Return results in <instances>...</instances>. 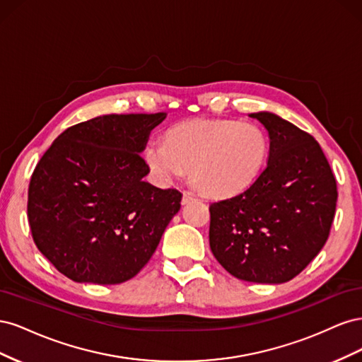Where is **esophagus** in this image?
<instances>
[{"instance_id":"34e87169","label":"esophagus","mask_w":362,"mask_h":362,"mask_svg":"<svg viewBox=\"0 0 362 362\" xmlns=\"http://www.w3.org/2000/svg\"><path fill=\"white\" fill-rule=\"evenodd\" d=\"M193 201H194V196H193L192 193H189V192H184L181 204L185 205V204H190V202H193Z\"/></svg>"}]
</instances>
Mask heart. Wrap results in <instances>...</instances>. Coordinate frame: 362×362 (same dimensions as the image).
<instances>
[{
    "mask_svg": "<svg viewBox=\"0 0 362 362\" xmlns=\"http://www.w3.org/2000/svg\"><path fill=\"white\" fill-rule=\"evenodd\" d=\"M269 137L257 124L235 119H193L172 127L166 144L151 140L145 161L154 180L169 184L189 168V178L208 196L245 192L264 170Z\"/></svg>",
    "mask_w": 362,
    "mask_h": 362,
    "instance_id": "b5f03b06",
    "label": "heart"
}]
</instances>
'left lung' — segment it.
Listing matches in <instances>:
<instances>
[{"label": "left lung", "instance_id": "obj_1", "mask_svg": "<svg viewBox=\"0 0 362 362\" xmlns=\"http://www.w3.org/2000/svg\"><path fill=\"white\" fill-rule=\"evenodd\" d=\"M264 170L245 192L210 205V247L233 276L282 284L298 276L329 237L337 181L317 140L269 112Z\"/></svg>", "mask_w": 362, "mask_h": 362}]
</instances>
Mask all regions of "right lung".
<instances>
[{
    "label": "right lung",
    "mask_w": 362,
    "mask_h": 362,
    "mask_svg": "<svg viewBox=\"0 0 362 362\" xmlns=\"http://www.w3.org/2000/svg\"><path fill=\"white\" fill-rule=\"evenodd\" d=\"M166 113L107 115L64 129L28 185L37 249L75 282L115 286L136 276L180 211L182 194L144 180L140 152Z\"/></svg>",
    "instance_id": "1"
}]
</instances>
